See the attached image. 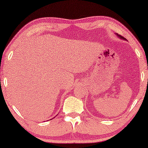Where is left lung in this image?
Returning <instances> with one entry per match:
<instances>
[{
    "instance_id": "obj_1",
    "label": "left lung",
    "mask_w": 148,
    "mask_h": 148,
    "mask_svg": "<svg viewBox=\"0 0 148 148\" xmlns=\"http://www.w3.org/2000/svg\"><path fill=\"white\" fill-rule=\"evenodd\" d=\"M116 35L117 36H118V37H119V38H120V39H121V40H126V41H127V40H126V39H125V38H123V36H120V35H118V34H116Z\"/></svg>"
}]
</instances>
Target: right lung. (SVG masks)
Returning <instances> with one entry per match:
<instances>
[{
	"label": "right lung",
	"mask_w": 148,
	"mask_h": 148,
	"mask_svg": "<svg viewBox=\"0 0 148 148\" xmlns=\"http://www.w3.org/2000/svg\"><path fill=\"white\" fill-rule=\"evenodd\" d=\"M50 120H51V119H50Z\"/></svg>",
	"instance_id": "obj_1"
}]
</instances>
